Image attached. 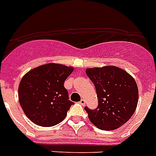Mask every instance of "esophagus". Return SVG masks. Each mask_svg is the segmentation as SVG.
Here are the masks:
<instances>
[{
  "mask_svg": "<svg viewBox=\"0 0 156 156\" xmlns=\"http://www.w3.org/2000/svg\"><path fill=\"white\" fill-rule=\"evenodd\" d=\"M79 103H80V105H83V106H84V105H85V100H84V99H83V98H82Z\"/></svg>",
  "mask_w": 156,
  "mask_h": 156,
  "instance_id": "1",
  "label": "esophagus"
}]
</instances>
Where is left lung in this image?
Returning a JSON list of instances; mask_svg holds the SVG:
<instances>
[{"instance_id":"obj_1","label":"left lung","mask_w":156,"mask_h":156,"mask_svg":"<svg viewBox=\"0 0 156 156\" xmlns=\"http://www.w3.org/2000/svg\"><path fill=\"white\" fill-rule=\"evenodd\" d=\"M86 73L98 98L96 109L84 108L92 124L103 130H113L125 124L138 105L139 90L134 78L115 66L87 68Z\"/></svg>"}]
</instances>
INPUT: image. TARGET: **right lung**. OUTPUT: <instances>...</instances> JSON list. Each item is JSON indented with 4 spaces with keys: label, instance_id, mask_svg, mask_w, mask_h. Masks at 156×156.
Segmentation results:
<instances>
[{
    "label": "right lung",
    "instance_id": "add662e5",
    "mask_svg": "<svg viewBox=\"0 0 156 156\" xmlns=\"http://www.w3.org/2000/svg\"><path fill=\"white\" fill-rule=\"evenodd\" d=\"M73 67L47 63L27 72L20 82L18 98L22 110L34 124L51 127L61 123L73 102L68 99L64 82Z\"/></svg>",
    "mask_w": 156,
    "mask_h": 156
}]
</instances>
